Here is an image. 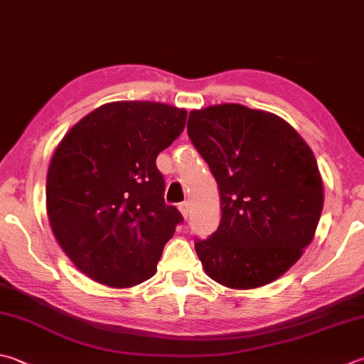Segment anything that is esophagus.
Wrapping results in <instances>:
<instances>
[{"label":"esophagus","instance_id":"34e87169","mask_svg":"<svg viewBox=\"0 0 364 364\" xmlns=\"http://www.w3.org/2000/svg\"><path fill=\"white\" fill-rule=\"evenodd\" d=\"M179 210H181V214L187 218L188 215H190V204L187 203V201H183V203H181L179 204Z\"/></svg>","mask_w":364,"mask_h":364}]
</instances>
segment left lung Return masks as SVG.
<instances>
[{"instance_id": "8db88e82", "label": "left lung", "mask_w": 364, "mask_h": 364, "mask_svg": "<svg viewBox=\"0 0 364 364\" xmlns=\"http://www.w3.org/2000/svg\"><path fill=\"white\" fill-rule=\"evenodd\" d=\"M187 133L220 191V225L195 241L205 274L237 290L271 284L312 242L323 209L311 147L279 115L230 102L191 111Z\"/></svg>"}]
</instances>
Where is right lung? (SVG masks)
Masks as SVG:
<instances>
[{
	"mask_svg": "<svg viewBox=\"0 0 364 364\" xmlns=\"http://www.w3.org/2000/svg\"><path fill=\"white\" fill-rule=\"evenodd\" d=\"M187 111L115 101L85 115L58 144L47 171L53 236L87 277L114 289L150 279L176 226L156 156L179 138Z\"/></svg>",
	"mask_w": 364,
	"mask_h": 364,
	"instance_id": "1",
	"label": "right lung"
}]
</instances>
